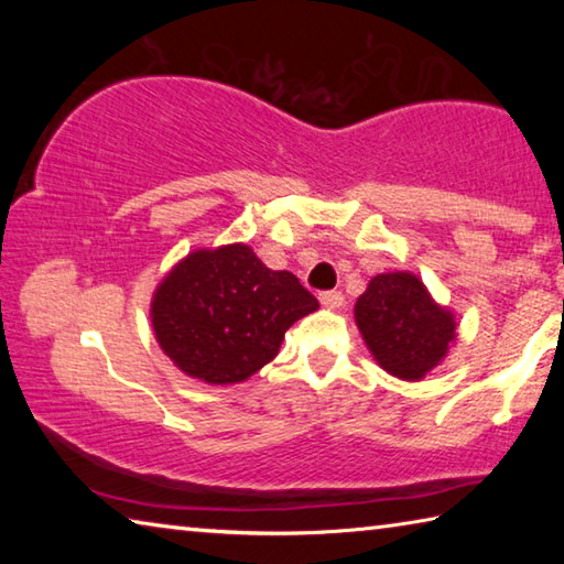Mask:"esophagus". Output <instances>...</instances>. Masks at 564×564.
<instances>
[{
  "instance_id": "1",
  "label": "esophagus",
  "mask_w": 564,
  "mask_h": 564,
  "mask_svg": "<svg viewBox=\"0 0 564 564\" xmlns=\"http://www.w3.org/2000/svg\"><path fill=\"white\" fill-rule=\"evenodd\" d=\"M323 308H340L343 305V293L340 291H323L318 295Z\"/></svg>"
}]
</instances>
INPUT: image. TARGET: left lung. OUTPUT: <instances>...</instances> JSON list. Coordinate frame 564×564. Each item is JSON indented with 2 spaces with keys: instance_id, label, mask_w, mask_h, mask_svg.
Segmentation results:
<instances>
[{
  "instance_id": "1",
  "label": "left lung",
  "mask_w": 564,
  "mask_h": 564,
  "mask_svg": "<svg viewBox=\"0 0 564 564\" xmlns=\"http://www.w3.org/2000/svg\"><path fill=\"white\" fill-rule=\"evenodd\" d=\"M352 313L378 366L410 383L441 366L457 338L455 313L410 271L373 275Z\"/></svg>"
}]
</instances>
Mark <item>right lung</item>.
Returning <instances> with one entry per match:
<instances>
[{"label":"right lung","instance_id":"add662e5","mask_svg":"<svg viewBox=\"0 0 564 564\" xmlns=\"http://www.w3.org/2000/svg\"><path fill=\"white\" fill-rule=\"evenodd\" d=\"M318 311L289 271H271L251 246L196 248L156 285L151 326L164 356L208 386L243 383L279 356L285 330Z\"/></svg>","mask_w":564,"mask_h":564}]
</instances>
